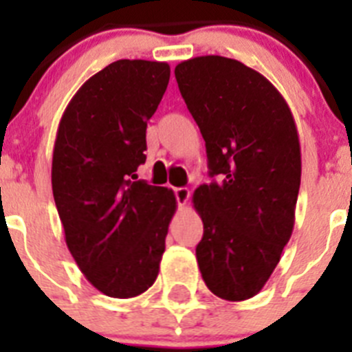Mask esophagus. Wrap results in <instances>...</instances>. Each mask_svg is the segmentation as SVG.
<instances>
[{"instance_id":"34e87169","label":"esophagus","mask_w":352,"mask_h":352,"mask_svg":"<svg viewBox=\"0 0 352 352\" xmlns=\"http://www.w3.org/2000/svg\"><path fill=\"white\" fill-rule=\"evenodd\" d=\"M174 195H176V201H178L179 206H185L190 199V190L188 188H174Z\"/></svg>"}]
</instances>
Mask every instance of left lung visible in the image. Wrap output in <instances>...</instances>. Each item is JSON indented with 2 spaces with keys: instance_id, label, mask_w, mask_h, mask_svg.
I'll list each match as a JSON object with an SVG mask.
<instances>
[{
  "instance_id": "obj_1",
  "label": "left lung",
  "mask_w": 352,
  "mask_h": 352,
  "mask_svg": "<svg viewBox=\"0 0 352 352\" xmlns=\"http://www.w3.org/2000/svg\"><path fill=\"white\" fill-rule=\"evenodd\" d=\"M174 74L217 178L192 197L204 226L195 248L199 270L214 296L248 300L268 282L294 227L296 123L280 91L241 61L197 56Z\"/></svg>"
}]
</instances>
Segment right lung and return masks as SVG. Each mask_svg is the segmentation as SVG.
I'll return each mask as SVG.
<instances>
[{
	"label": "right lung",
	"mask_w": 352,
	"mask_h": 352,
	"mask_svg": "<svg viewBox=\"0 0 352 352\" xmlns=\"http://www.w3.org/2000/svg\"><path fill=\"white\" fill-rule=\"evenodd\" d=\"M169 77L166 61H114L80 86L56 133L51 179L65 241L105 296H139L160 270L178 203L167 186L133 179Z\"/></svg>",
	"instance_id": "right-lung-1"
}]
</instances>
